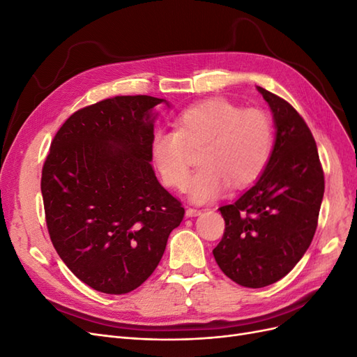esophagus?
<instances>
[{"mask_svg": "<svg viewBox=\"0 0 357 357\" xmlns=\"http://www.w3.org/2000/svg\"><path fill=\"white\" fill-rule=\"evenodd\" d=\"M202 211L197 208H188L186 210V218H195V215H199Z\"/></svg>", "mask_w": 357, "mask_h": 357, "instance_id": "obj_1", "label": "esophagus"}]
</instances>
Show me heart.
<instances>
[{
    "mask_svg": "<svg viewBox=\"0 0 357 357\" xmlns=\"http://www.w3.org/2000/svg\"><path fill=\"white\" fill-rule=\"evenodd\" d=\"M274 144L273 119L259 109L243 110L225 98H211L180 113L174 132L158 134L150 147L160 180L172 189L187 186L188 150L202 149V165L188 187L195 202L218 198L226 185L250 186L265 169Z\"/></svg>",
    "mask_w": 357,
    "mask_h": 357,
    "instance_id": "1",
    "label": "heart"
}]
</instances>
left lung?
<instances>
[{
    "label": "left lung",
    "mask_w": 357,
    "mask_h": 357,
    "mask_svg": "<svg viewBox=\"0 0 357 357\" xmlns=\"http://www.w3.org/2000/svg\"><path fill=\"white\" fill-rule=\"evenodd\" d=\"M277 128L264 174L241 198L220 207L222 241L213 250L225 275L244 287H265L291 271L317 229L325 176L302 116L259 86Z\"/></svg>",
    "instance_id": "1"
}]
</instances>
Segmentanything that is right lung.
Returning <instances> with one entry per match:
<instances>
[{
    "label": "right lung",
    "instance_id": "1",
    "mask_svg": "<svg viewBox=\"0 0 357 357\" xmlns=\"http://www.w3.org/2000/svg\"><path fill=\"white\" fill-rule=\"evenodd\" d=\"M149 95L107 98L73 113L53 138L41 171L50 240L84 284L123 295L152 275L185 215L150 165Z\"/></svg>",
    "mask_w": 357,
    "mask_h": 357
}]
</instances>
